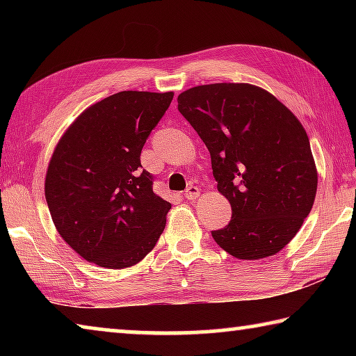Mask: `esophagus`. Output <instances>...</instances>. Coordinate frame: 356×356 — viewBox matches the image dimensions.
Returning <instances> with one entry per match:
<instances>
[{
  "label": "esophagus",
  "mask_w": 356,
  "mask_h": 356,
  "mask_svg": "<svg viewBox=\"0 0 356 356\" xmlns=\"http://www.w3.org/2000/svg\"><path fill=\"white\" fill-rule=\"evenodd\" d=\"M200 195H201V190L197 188V186H195V185H190L188 188H186L185 193H184V196L186 197V200H190V201L197 200V197H200Z\"/></svg>",
  "instance_id": "esophagus-1"
}]
</instances>
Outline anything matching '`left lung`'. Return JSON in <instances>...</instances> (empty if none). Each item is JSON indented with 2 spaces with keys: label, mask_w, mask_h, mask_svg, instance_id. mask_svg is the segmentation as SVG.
Returning <instances> with one entry per match:
<instances>
[{
  "label": "left lung",
  "mask_w": 356,
  "mask_h": 356,
  "mask_svg": "<svg viewBox=\"0 0 356 356\" xmlns=\"http://www.w3.org/2000/svg\"><path fill=\"white\" fill-rule=\"evenodd\" d=\"M179 111L206 144L216 188L232 220L212 237L229 254L256 261L297 236L317 193L309 138L297 116L250 83H213L179 94Z\"/></svg>",
  "instance_id": "8db88e82"
}]
</instances>
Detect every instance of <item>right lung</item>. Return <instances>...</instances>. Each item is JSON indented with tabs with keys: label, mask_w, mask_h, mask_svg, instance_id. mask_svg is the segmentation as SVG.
Returning <instances> with one entry per match:
<instances>
[{
	"label": "right lung",
	"mask_w": 356,
	"mask_h": 356,
	"mask_svg": "<svg viewBox=\"0 0 356 356\" xmlns=\"http://www.w3.org/2000/svg\"><path fill=\"white\" fill-rule=\"evenodd\" d=\"M174 92L122 91L86 108L53 150L45 200L56 231L84 261L127 268L154 250L171 204L141 171V150Z\"/></svg>",
	"instance_id": "1"
}]
</instances>
